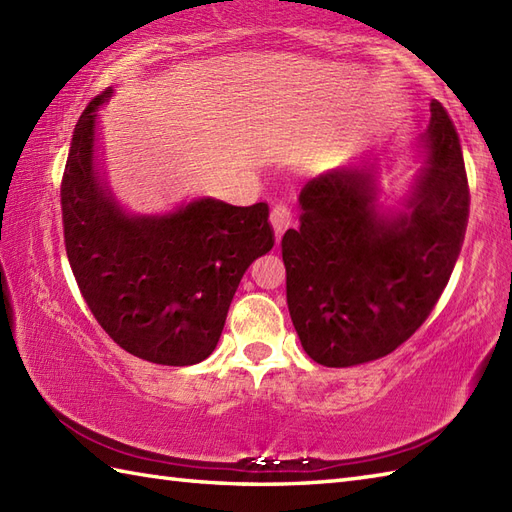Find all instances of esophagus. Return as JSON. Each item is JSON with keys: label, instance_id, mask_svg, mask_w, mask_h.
<instances>
[{"label": "esophagus", "instance_id": "esophagus-1", "mask_svg": "<svg viewBox=\"0 0 512 512\" xmlns=\"http://www.w3.org/2000/svg\"><path fill=\"white\" fill-rule=\"evenodd\" d=\"M270 224H273L277 237L284 235L286 228L292 224V211H290V206L284 204V202L275 204L273 209H270Z\"/></svg>", "mask_w": 512, "mask_h": 512}]
</instances>
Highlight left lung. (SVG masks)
I'll use <instances>...</instances> for the list:
<instances>
[{
  "label": "left lung",
  "instance_id": "1",
  "mask_svg": "<svg viewBox=\"0 0 512 512\" xmlns=\"http://www.w3.org/2000/svg\"><path fill=\"white\" fill-rule=\"evenodd\" d=\"M422 143L427 160L396 215L378 211L374 162L325 171L299 193V228H288L281 255L292 325L319 365L391 354L449 284L471 193L458 132L438 101Z\"/></svg>",
  "mask_w": 512,
  "mask_h": 512
}]
</instances>
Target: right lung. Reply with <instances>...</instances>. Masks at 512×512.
Here are the masks:
<instances>
[{
    "label": "right lung",
    "instance_id": "1",
    "mask_svg": "<svg viewBox=\"0 0 512 512\" xmlns=\"http://www.w3.org/2000/svg\"><path fill=\"white\" fill-rule=\"evenodd\" d=\"M105 90L74 127L61 180L63 242L94 319L125 352L158 365L209 356L253 259L275 244L268 204L195 200L162 217H129L94 169V118Z\"/></svg>",
    "mask_w": 512,
    "mask_h": 512
}]
</instances>
